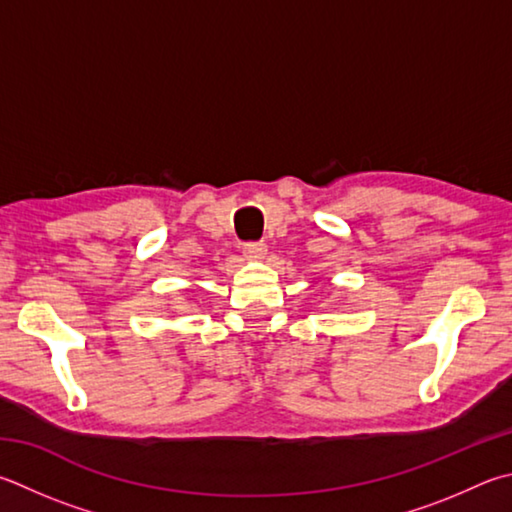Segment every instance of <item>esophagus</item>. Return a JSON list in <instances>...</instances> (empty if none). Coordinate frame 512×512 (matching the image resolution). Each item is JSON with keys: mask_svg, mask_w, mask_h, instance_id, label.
Masks as SVG:
<instances>
[{"mask_svg": "<svg viewBox=\"0 0 512 512\" xmlns=\"http://www.w3.org/2000/svg\"><path fill=\"white\" fill-rule=\"evenodd\" d=\"M244 255L248 259H262L266 255V244L264 241H248L244 244Z\"/></svg>", "mask_w": 512, "mask_h": 512, "instance_id": "34e87169", "label": "esophagus"}]
</instances>
